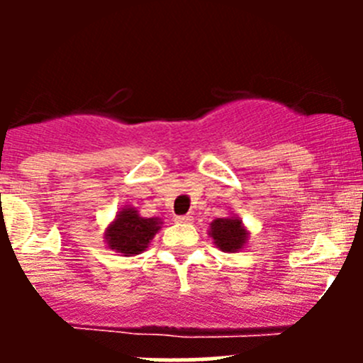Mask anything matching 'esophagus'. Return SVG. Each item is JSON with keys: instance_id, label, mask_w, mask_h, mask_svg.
I'll list each match as a JSON object with an SVG mask.
<instances>
[{"instance_id": "obj_1", "label": "esophagus", "mask_w": 363, "mask_h": 363, "mask_svg": "<svg viewBox=\"0 0 363 363\" xmlns=\"http://www.w3.org/2000/svg\"><path fill=\"white\" fill-rule=\"evenodd\" d=\"M175 221L182 223V225H191V223H193V216H189V214L175 216Z\"/></svg>"}]
</instances>
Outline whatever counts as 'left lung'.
Here are the masks:
<instances>
[{
    "label": "left lung",
    "instance_id": "left-lung-1",
    "mask_svg": "<svg viewBox=\"0 0 363 363\" xmlns=\"http://www.w3.org/2000/svg\"><path fill=\"white\" fill-rule=\"evenodd\" d=\"M214 246L223 252H239L244 250L250 239V230L244 226L242 219L230 212L226 218H216L208 228Z\"/></svg>",
    "mask_w": 363,
    "mask_h": 363
}]
</instances>
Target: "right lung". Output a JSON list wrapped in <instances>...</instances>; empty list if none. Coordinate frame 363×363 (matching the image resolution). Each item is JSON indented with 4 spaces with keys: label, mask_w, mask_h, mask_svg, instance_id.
I'll use <instances>...</instances> for the list:
<instances>
[{
    "label": "right lung",
    "mask_w": 363,
    "mask_h": 363,
    "mask_svg": "<svg viewBox=\"0 0 363 363\" xmlns=\"http://www.w3.org/2000/svg\"><path fill=\"white\" fill-rule=\"evenodd\" d=\"M161 225V218H144L135 207L124 205L105 228V244L121 256H137L147 250Z\"/></svg>",
    "instance_id": "add662e5"
}]
</instances>
